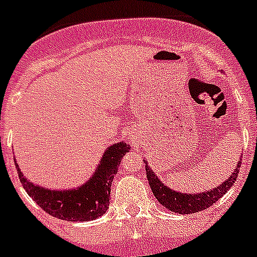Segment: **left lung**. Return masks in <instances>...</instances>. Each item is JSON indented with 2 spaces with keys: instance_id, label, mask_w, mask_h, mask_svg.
<instances>
[{
  "instance_id": "obj_1",
  "label": "left lung",
  "mask_w": 257,
  "mask_h": 257,
  "mask_svg": "<svg viewBox=\"0 0 257 257\" xmlns=\"http://www.w3.org/2000/svg\"><path fill=\"white\" fill-rule=\"evenodd\" d=\"M145 171H147V177H148L149 185L152 188V192L155 197L159 200L161 205H164L167 209L180 213V215H188V213H196V212L207 209L215 204L223 195H225L233 183L237 179L241 161H237L236 168L231 173L224 183H221L219 187H215L211 191L200 192V193H188V192H177L175 189H171L168 185H165L159 176L152 171L151 167H148V161L144 160Z\"/></svg>"
}]
</instances>
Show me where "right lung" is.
Instances as JSON below:
<instances>
[{
	"label": "right lung",
	"mask_w": 257,
	"mask_h": 257,
	"mask_svg": "<svg viewBox=\"0 0 257 257\" xmlns=\"http://www.w3.org/2000/svg\"><path fill=\"white\" fill-rule=\"evenodd\" d=\"M131 145L124 141L114 143L105 149L100 164L88 181L70 189H49L32 183L18 168V177L26 193L49 215L68 221H90L108 211L112 181L118 165Z\"/></svg>",
	"instance_id": "add662e5"
}]
</instances>
